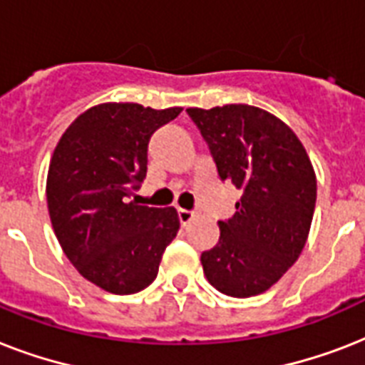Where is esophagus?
<instances>
[{
	"mask_svg": "<svg viewBox=\"0 0 365 365\" xmlns=\"http://www.w3.org/2000/svg\"><path fill=\"white\" fill-rule=\"evenodd\" d=\"M178 217H180V223H182V225H187V223L195 217V212L180 208V210H178Z\"/></svg>",
	"mask_w": 365,
	"mask_h": 365,
	"instance_id": "esophagus-1",
	"label": "esophagus"
}]
</instances>
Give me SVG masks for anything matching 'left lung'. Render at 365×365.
Wrapping results in <instances>:
<instances>
[{
	"instance_id": "obj_1",
	"label": "left lung",
	"mask_w": 365,
	"mask_h": 365,
	"mask_svg": "<svg viewBox=\"0 0 365 365\" xmlns=\"http://www.w3.org/2000/svg\"><path fill=\"white\" fill-rule=\"evenodd\" d=\"M216 160L222 182L242 197L220 240L202 252L208 282L231 297H252L294 265L311 231L317 174L295 132L277 115L248 104L189 108Z\"/></svg>"
}]
</instances>
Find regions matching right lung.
Instances as JSON below:
<instances>
[{
    "label": "right lung",
    "mask_w": 365,
    "mask_h": 365,
    "mask_svg": "<svg viewBox=\"0 0 365 365\" xmlns=\"http://www.w3.org/2000/svg\"><path fill=\"white\" fill-rule=\"evenodd\" d=\"M182 108L132 102L88 108L54 148L47 205L54 235L79 274L117 295L148 288L180 229L178 212L128 200L148 172L149 138Z\"/></svg>",
    "instance_id": "1"
}]
</instances>
